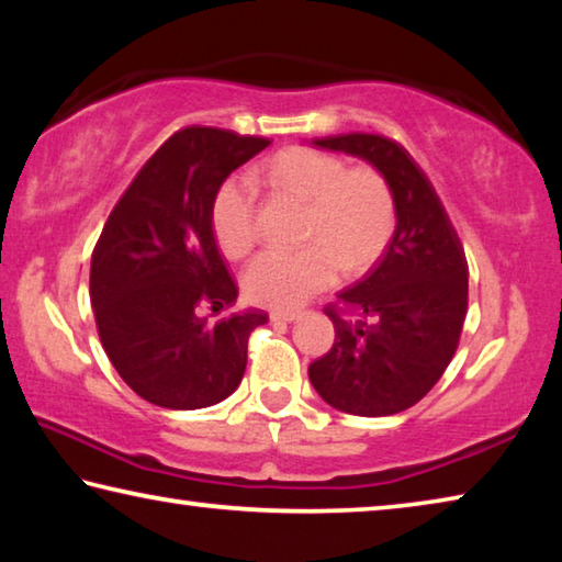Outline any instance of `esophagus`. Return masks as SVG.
<instances>
[{"label":"esophagus","mask_w":562,"mask_h":562,"mask_svg":"<svg viewBox=\"0 0 562 562\" xmlns=\"http://www.w3.org/2000/svg\"><path fill=\"white\" fill-rule=\"evenodd\" d=\"M300 315H302V312H294V310H272L270 319L272 322H294Z\"/></svg>","instance_id":"1"}]
</instances>
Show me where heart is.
<instances>
[{"label": "heart", "instance_id": "heart-1", "mask_svg": "<svg viewBox=\"0 0 562 562\" xmlns=\"http://www.w3.org/2000/svg\"><path fill=\"white\" fill-rule=\"evenodd\" d=\"M262 178L307 203L302 237L294 250H265L243 274L247 297L268 307L292 310L327 290L339 270L359 274L386 252L396 231V198L382 170L345 160L327 150L292 146L274 154ZM215 245L240 260L258 240L250 188L227 180L211 203Z\"/></svg>", "mask_w": 562, "mask_h": 562}]
</instances>
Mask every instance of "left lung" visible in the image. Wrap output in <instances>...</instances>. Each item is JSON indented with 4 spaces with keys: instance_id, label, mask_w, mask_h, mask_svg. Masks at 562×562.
<instances>
[{
    "instance_id": "obj_1",
    "label": "left lung",
    "mask_w": 562,
    "mask_h": 562,
    "mask_svg": "<svg viewBox=\"0 0 562 562\" xmlns=\"http://www.w3.org/2000/svg\"><path fill=\"white\" fill-rule=\"evenodd\" d=\"M315 144L382 170L396 198V231L374 268L325 307L335 345L312 361L310 382L339 412L398 414L431 392L456 355L469 262L431 180L402 144L379 133Z\"/></svg>"
}]
</instances>
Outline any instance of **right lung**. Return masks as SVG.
I'll return each instance as SVG.
<instances>
[{
	"label": "right lung",
	"mask_w": 562,
	"mask_h": 562,
	"mask_svg": "<svg viewBox=\"0 0 562 562\" xmlns=\"http://www.w3.org/2000/svg\"><path fill=\"white\" fill-rule=\"evenodd\" d=\"M260 136L188 126L170 136L113 207L91 255L99 339L123 382L164 408H205L245 374L268 312H233L237 284L211 231L215 190L268 148ZM211 308L215 318H203Z\"/></svg>",
	"instance_id": "obj_1"
}]
</instances>
